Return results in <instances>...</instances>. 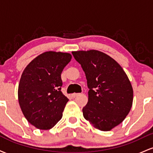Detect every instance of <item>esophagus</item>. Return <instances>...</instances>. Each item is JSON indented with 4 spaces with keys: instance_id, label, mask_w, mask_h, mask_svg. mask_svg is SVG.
Masks as SVG:
<instances>
[{
    "instance_id": "34e87169",
    "label": "esophagus",
    "mask_w": 153,
    "mask_h": 153,
    "mask_svg": "<svg viewBox=\"0 0 153 153\" xmlns=\"http://www.w3.org/2000/svg\"><path fill=\"white\" fill-rule=\"evenodd\" d=\"M80 94H79V93H74V94H72V96H73V97H76V96H79V95H80Z\"/></svg>"
}]
</instances>
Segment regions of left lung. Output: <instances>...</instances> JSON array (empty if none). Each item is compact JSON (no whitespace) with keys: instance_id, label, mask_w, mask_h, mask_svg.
Wrapping results in <instances>:
<instances>
[{"instance_id":"8db88e82","label":"left lung","mask_w":153,"mask_h":153,"mask_svg":"<svg viewBox=\"0 0 153 153\" xmlns=\"http://www.w3.org/2000/svg\"><path fill=\"white\" fill-rule=\"evenodd\" d=\"M87 79L88 101L82 108L84 118L96 129L110 131L130 111L133 88L127 74L115 59L101 51L72 52Z\"/></svg>"}]
</instances>
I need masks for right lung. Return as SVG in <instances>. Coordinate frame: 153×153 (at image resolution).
<instances>
[{
  "label": "right lung",
  "mask_w": 153,
  "mask_h": 153,
  "mask_svg": "<svg viewBox=\"0 0 153 153\" xmlns=\"http://www.w3.org/2000/svg\"><path fill=\"white\" fill-rule=\"evenodd\" d=\"M70 53L48 51L26 67L19 84L18 99L26 120L39 129H52L62 117L69 99L62 94L61 73Z\"/></svg>",
  "instance_id": "right-lung-1"
}]
</instances>
